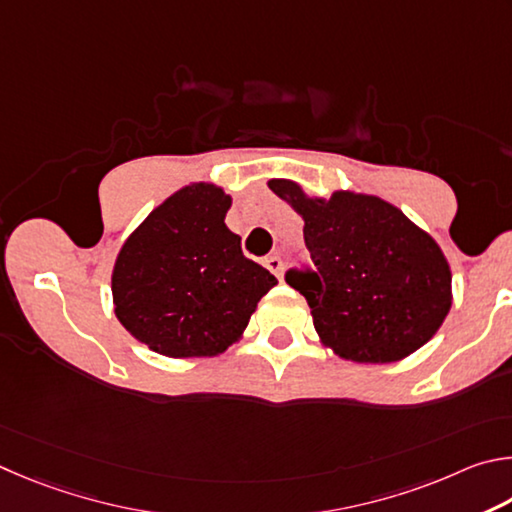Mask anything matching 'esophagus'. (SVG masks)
<instances>
[{
	"label": "esophagus",
	"instance_id": "34e87169",
	"mask_svg": "<svg viewBox=\"0 0 512 512\" xmlns=\"http://www.w3.org/2000/svg\"><path fill=\"white\" fill-rule=\"evenodd\" d=\"M263 265L276 276V279H281V274H283V261H281L279 256H267L265 261H263Z\"/></svg>",
	"mask_w": 512,
	"mask_h": 512
}]
</instances>
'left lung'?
<instances>
[{
    "mask_svg": "<svg viewBox=\"0 0 512 512\" xmlns=\"http://www.w3.org/2000/svg\"><path fill=\"white\" fill-rule=\"evenodd\" d=\"M272 191L306 220L312 267L285 272L306 297L324 344L353 362L387 364L418 351L452 306L441 247L405 213L373 195L310 200L288 179Z\"/></svg>",
    "mask_w": 512,
    "mask_h": 512,
    "instance_id": "left-lung-1",
    "label": "left lung"
}]
</instances>
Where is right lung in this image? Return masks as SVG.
Segmentation results:
<instances>
[{
    "mask_svg": "<svg viewBox=\"0 0 512 512\" xmlns=\"http://www.w3.org/2000/svg\"><path fill=\"white\" fill-rule=\"evenodd\" d=\"M229 206L231 197L218 186H186L121 247L112 274L114 312L155 353H222L276 285L224 224Z\"/></svg>",
    "mask_w": 512,
    "mask_h": 512,
    "instance_id": "obj_1",
    "label": "right lung"
}]
</instances>
